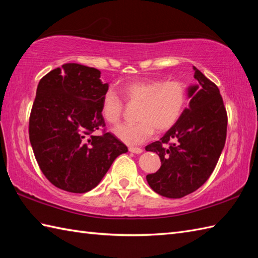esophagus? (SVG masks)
<instances>
[{
  "mask_svg": "<svg viewBox=\"0 0 258 258\" xmlns=\"http://www.w3.org/2000/svg\"><path fill=\"white\" fill-rule=\"evenodd\" d=\"M128 151L131 153H134V154H141V153L143 152V150H142L141 147H130Z\"/></svg>",
  "mask_w": 258,
  "mask_h": 258,
  "instance_id": "34e87169",
  "label": "esophagus"
}]
</instances>
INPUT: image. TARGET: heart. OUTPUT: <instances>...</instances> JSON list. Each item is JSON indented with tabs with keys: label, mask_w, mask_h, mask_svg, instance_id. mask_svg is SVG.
<instances>
[{
	"label": "heart",
	"mask_w": 258,
	"mask_h": 258,
	"mask_svg": "<svg viewBox=\"0 0 258 258\" xmlns=\"http://www.w3.org/2000/svg\"><path fill=\"white\" fill-rule=\"evenodd\" d=\"M131 104H139L135 123H124L114 134L128 145H139L157 132L163 133L176 125L187 104L188 87L180 80L153 79L134 81L120 87ZM125 104L116 92L108 89L102 97L101 113L109 124H116L124 113Z\"/></svg>",
	"instance_id": "obj_1"
}]
</instances>
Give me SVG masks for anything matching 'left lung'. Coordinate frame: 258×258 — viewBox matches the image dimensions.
I'll list each match as a JSON object with an SVG mask.
<instances>
[{
  "instance_id": "8db88e82",
  "label": "left lung",
  "mask_w": 258,
  "mask_h": 258,
  "mask_svg": "<svg viewBox=\"0 0 258 258\" xmlns=\"http://www.w3.org/2000/svg\"><path fill=\"white\" fill-rule=\"evenodd\" d=\"M196 84L188 87L189 107L160 141L147 145L161 158V167L146 176L157 194L180 199L210 178L224 149L227 113L218 87L193 67Z\"/></svg>"
}]
</instances>
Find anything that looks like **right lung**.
I'll use <instances>...</instances> for the list:
<instances>
[{
  "mask_svg": "<svg viewBox=\"0 0 258 258\" xmlns=\"http://www.w3.org/2000/svg\"><path fill=\"white\" fill-rule=\"evenodd\" d=\"M94 68L67 63L37 85L30 142L42 173L57 188L86 193L97 186L127 147L105 131L102 97L108 90ZM97 129L102 136H95Z\"/></svg>",
  "mask_w": 258,
  "mask_h": 258,
  "instance_id": "add662e5",
  "label": "right lung"
}]
</instances>
